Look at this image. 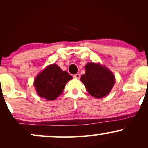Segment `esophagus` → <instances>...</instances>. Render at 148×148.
<instances>
[{"label": "esophagus", "mask_w": 148, "mask_h": 148, "mask_svg": "<svg viewBox=\"0 0 148 148\" xmlns=\"http://www.w3.org/2000/svg\"><path fill=\"white\" fill-rule=\"evenodd\" d=\"M73 76H74V78H76V79H80V74H74V75Z\"/></svg>", "instance_id": "obj_1"}]
</instances>
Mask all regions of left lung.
<instances>
[{
    "label": "left lung",
    "instance_id": "1",
    "mask_svg": "<svg viewBox=\"0 0 148 148\" xmlns=\"http://www.w3.org/2000/svg\"><path fill=\"white\" fill-rule=\"evenodd\" d=\"M86 73L81 81L89 94L95 98H102L111 90L115 84V76L104 65L88 62L85 66Z\"/></svg>",
    "mask_w": 148,
    "mask_h": 148
}]
</instances>
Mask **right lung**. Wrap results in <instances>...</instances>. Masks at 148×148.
I'll use <instances>...</instances> for the list:
<instances>
[{"label": "right lung", "instance_id": "add662e5", "mask_svg": "<svg viewBox=\"0 0 148 148\" xmlns=\"http://www.w3.org/2000/svg\"><path fill=\"white\" fill-rule=\"evenodd\" d=\"M72 79L66 71H62L56 64H52L36 76L34 86L39 96L52 101L62 94L65 85Z\"/></svg>", "mask_w": 148, "mask_h": 148}]
</instances>
